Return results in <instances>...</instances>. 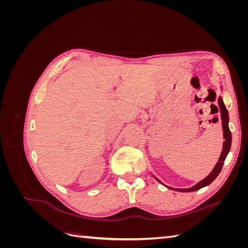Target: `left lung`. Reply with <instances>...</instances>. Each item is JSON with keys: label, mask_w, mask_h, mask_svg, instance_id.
Here are the masks:
<instances>
[{"label": "left lung", "mask_w": 248, "mask_h": 248, "mask_svg": "<svg viewBox=\"0 0 248 248\" xmlns=\"http://www.w3.org/2000/svg\"><path fill=\"white\" fill-rule=\"evenodd\" d=\"M218 107H219V109H220V117H221V123H222V130H223L224 141H223V145H222V151H221V154L219 156V159H218V161H217V163L215 164L214 169L212 170V171L210 172V174L204 180H202V181H200L199 183H197L194 186L190 187V188H172V187H168L167 186L169 189L179 191V192L197 191V190L202 188V187H205V186H208L209 184H211L214 181V180L216 179V177L219 175V172L221 171V169H222V166H223V162H224V160H226L227 156H228L230 150H231V146H232V133H231L230 128H229V120H230L229 119V112H228V109H227L226 106H224L221 96L218 97ZM154 178L159 183L164 185L156 177H154Z\"/></svg>", "instance_id": "left-lung-1"}]
</instances>
